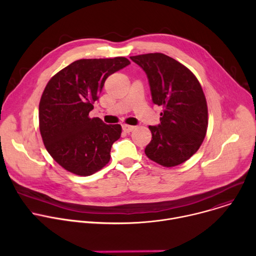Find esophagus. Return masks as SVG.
<instances>
[{
	"mask_svg": "<svg viewBox=\"0 0 256 256\" xmlns=\"http://www.w3.org/2000/svg\"><path fill=\"white\" fill-rule=\"evenodd\" d=\"M134 128H136V126H128V124H124V126H122V130H124L126 132H132Z\"/></svg>",
	"mask_w": 256,
	"mask_h": 256,
	"instance_id": "obj_1",
	"label": "esophagus"
}]
</instances>
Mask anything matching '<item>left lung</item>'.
<instances>
[{"label": "left lung", "mask_w": 256, "mask_h": 256, "mask_svg": "<svg viewBox=\"0 0 256 256\" xmlns=\"http://www.w3.org/2000/svg\"><path fill=\"white\" fill-rule=\"evenodd\" d=\"M148 76L152 99L163 106L161 124L150 126L152 140L147 157L163 167L188 160L202 146L208 130V105L194 72L176 60L160 52L130 56Z\"/></svg>", "instance_id": "left-lung-1"}]
</instances>
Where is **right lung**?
I'll return each instance as SVG.
<instances>
[{"mask_svg":"<svg viewBox=\"0 0 256 256\" xmlns=\"http://www.w3.org/2000/svg\"><path fill=\"white\" fill-rule=\"evenodd\" d=\"M124 56L82 58L52 77L40 102V130L50 155L66 171L89 176L110 160L120 124H105L89 112L105 80L130 64Z\"/></svg>","mask_w":256,"mask_h":256,"instance_id":"1","label":"right lung"}]
</instances>
